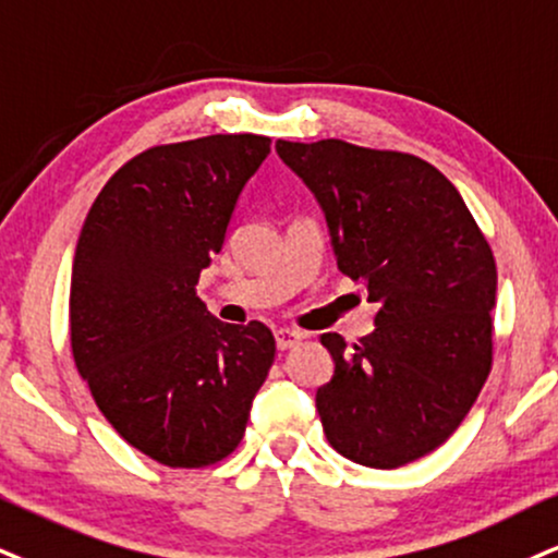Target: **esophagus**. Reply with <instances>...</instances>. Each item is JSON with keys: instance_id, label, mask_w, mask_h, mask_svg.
Instances as JSON below:
<instances>
[{"instance_id": "esophagus-1", "label": "esophagus", "mask_w": 558, "mask_h": 558, "mask_svg": "<svg viewBox=\"0 0 558 558\" xmlns=\"http://www.w3.org/2000/svg\"><path fill=\"white\" fill-rule=\"evenodd\" d=\"M277 347L281 349V352H287V349H292V347H298V343L305 339V333L302 331H294V328H279L277 333Z\"/></svg>"}]
</instances>
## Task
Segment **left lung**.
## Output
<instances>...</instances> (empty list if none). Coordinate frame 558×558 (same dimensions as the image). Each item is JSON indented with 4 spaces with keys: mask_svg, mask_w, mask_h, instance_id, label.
Listing matches in <instances>:
<instances>
[{
    "mask_svg": "<svg viewBox=\"0 0 558 558\" xmlns=\"http://www.w3.org/2000/svg\"><path fill=\"white\" fill-rule=\"evenodd\" d=\"M277 153L318 198L336 264L377 302L367 339L320 336L336 364L315 393L323 432L369 469L424 458L492 373V247L456 185L422 157L341 140H279Z\"/></svg>",
    "mask_w": 558,
    "mask_h": 558,
    "instance_id": "1",
    "label": "left lung"
}]
</instances>
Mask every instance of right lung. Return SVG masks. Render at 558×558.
<instances>
[{"label": "right lung", "instance_id": "add662e5", "mask_svg": "<svg viewBox=\"0 0 558 558\" xmlns=\"http://www.w3.org/2000/svg\"><path fill=\"white\" fill-rule=\"evenodd\" d=\"M268 153L258 134L149 147L116 170L82 225L69 292L74 364L113 429L170 469L235 450L277 354L264 323L230 326L196 298Z\"/></svg>", "mask_w": 558, "mask_h": 558}]
</instances>
